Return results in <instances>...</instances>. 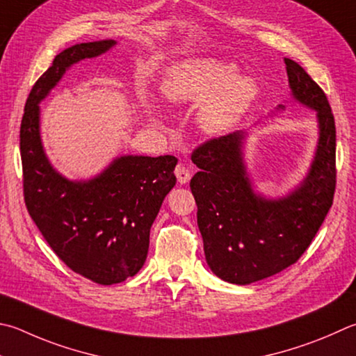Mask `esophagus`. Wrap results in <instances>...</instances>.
I'll list each match as a JSON object with an SVG mask.
<instances>
[{"label": "esophagus", "instance_id": "esophagus-1", "mask_svg": "<svg viewBox=\"0 0 356 356\" xmlns=\"http://www.w3.org/2000/svg\"><path fill=\"white\" fill-rule=\"evenodd\" d=\"M174 174H176L177 182H179L180 185L186 184V182H188V180L191 179V172H190V170H188V168H186L185 165H182V163L176 166V170H174Z\"/></svg>", "mask_w": 356, "mask_h": 356}]
</instances>
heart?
I'll list each match as a JSON object with an SVG mask.
<instances>
[{
	"label": "heart",
	"mask_w": 356,
	"mask_h": 356,
	"mask_svg": "<svg viewBox=\"0 0 356 356\" xmlns=\"http://www.w3.org/2000/svg\"><path fill=\"white\" fill-rule=\"evenodd\" d=\"M235 74L236 70L221 60H188L171 71L161 92L172 104H200V129L219 135L240 121L257 96L255 82Z\"/></svg>",
	"instance_id": "b5f03b06"
}]
</instances>
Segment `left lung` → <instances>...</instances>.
<instances>
[{
    "label": "left lung",
    "instance_id": "1",
    "mask_svg": "<svg viewBox=\"0 0 356 356\" xmlns=\"http://www.w3.org/2000/svg\"><path fill=\"white\" fill-rule=\"evenodd\" d=\"M293 98L318 113L319 141L309 172L289 195H255L243 160L245 132L211 138L191 160L190 188L205 260L219 279L249 285L282 273L302 257L324 222L336 186V127L332 107L299 63L285 59ZM283 108V106H279Z\"/></svg>",
    "mask_w": 356,
    "mask_h": 356
}]
</instances>
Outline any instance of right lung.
Returning a JSON list of instances; mask_svg holds the SVG:
<instances>
[{"label": "right lung", "mask_w": 356, "mask_h": 356, "mask_svg": "<svg viewBox=\"0 0 356 356\" xmlns=\"http://www.w3.org/2000/svg\"><path fill=\"white\" fill-rule=\"evenodd\" d=\"M115 43H77L57 54L32 87L20 127L23 193L32 221L71 270L99 285L124 282L143 268L151 225L176 185L177 159L122 156L96 177L73 182L43 151L38 104L71 65L104 54Z\"/></svg>", "instance_id": "right-lung-1"}]
</instances>
